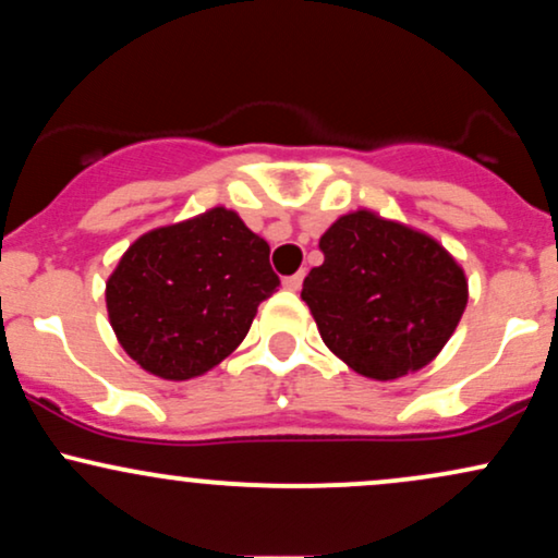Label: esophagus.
<instances>
[{"label": "esophagus", "mask_w": 558, "mask_h": 558, "mask_svg": "<svg viewBox=\"0 0 558 558\" xmlns=\"http://www.w3.org/2000/svg\"><path fill=\"white\" fill-rule=\"evenodd\" d=\"M301 283H304V272L288 275V278H283V288H288V291H299Z\"/></svg>", "instance_id": "obj_1"}]
</instances>
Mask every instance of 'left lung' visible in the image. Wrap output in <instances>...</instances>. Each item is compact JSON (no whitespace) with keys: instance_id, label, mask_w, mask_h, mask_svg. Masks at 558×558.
I'll return each instance as SVG.
<instances>
[{"instance_id":"left-lung-1","label":"left lung","mask_w":558,"mask_h":558,"mask_svg":"<svg viewBox=\"0 0 558 558\" xmlns=\"http://www.w3.org/2000/svg\"><path fill=\"white\" fill-rule=\"evenodd\" d=\"M325 262L304 278L301 299L338 360L373 380H396L430 364L466 310L462 265L433 235L356 209L319 239Z\"/></svg>"}]
</instances>
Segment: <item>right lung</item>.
I'll return each instance as SVG.
<instances>
[{
    "mask_svg": "<svg viewBox=\"0 0 558 558\" xmlns=\"http://www.w3.org/2000/svg\"><path fill=\"white\" fill-rule=\"evenodd\" d=\"M278 286L267 241L239 213L213 207L138 235L107 278L105 299L125 354L178 383L233 354Z\"/></svg>",
    "mask_w": 558,
    "mask_h": 558,
    "instance_id": "add662e5",
    "label": "right lung"
}]
</instances>
